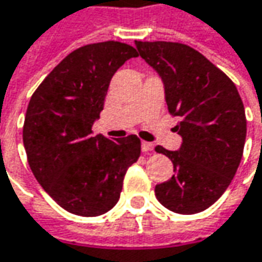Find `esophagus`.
Returning <instances> with one entry per match:
<instances>
[{
	"mask_svg": "<svg viewBox=\"0 0 262 262\" xmlns=\"http://www.w3.org/2000/svg\"><path fill=\"white\" fill-rule=\"evenodd\" d=\"M153 148H155V146H153L151 143H147V141H143V143H141V150H143L144 153H151Z\"/></svg>",
	"mask_w": 262,
	"mask_h": 262,
	"instance_id": "esophagus-1",
	"label": "esophagus"
}]
</instances>
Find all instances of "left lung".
<instances>
[{
  "label": "left lung",
  "instance_id": "8db88e82",
  "mask_svg": "<svg viewBox=\"0 0 262 262\" xmlns=\"http://www.w3.org/2000/svg\"><path fill=\"white\" fill-rule=\"evenodd\" d=\"M138 55L165 83L167 111L179 119L178 151L156 146L175 175L159 184V203L179 214L214 204L230 185L244 155L247 118L235 83L194 48L179 42L136 40Z\"/></svg>",
  "mask_w": 262,
  "mask_h": 262
}]
</instances>
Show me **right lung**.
Here are the masks:
<instances>
[{
  "label": "right lung",
  "mask_w": 262,
  "mask_h": 262,
  "mask_svg": "<svg viewBox=\"0 0 262 262\" xmlns=\"http://www.w3.org/2000/svg\"><path fill=\"white\" fill-rule=\"evenodd\" d=\"M136 56V48L115 40L81 46L30 97L23 125L29 166L46 192L73 214L95 217L114 208L128 167L141 155L134 134L115 141L92 134L111 78Z\"/></svg>",
  "instance_id": "right-lung-1"
}]
</instances>
